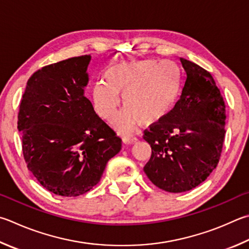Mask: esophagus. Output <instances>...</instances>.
<instances>
[{
	"label": "esophagus",
	"mask_w": 249,
	"mask_h": 249,
	"mask_svg": "<svg viewBox=\"0 0 249 249\" xmlns=\"http://www.w3.org/2000/svg\"><path fill=\"white\" fill-rule=\"evenodd\" d=\"M137 140L138 139L136 137H133V136H124L123 137V142H125V143H135Z\"/></svg>",
	"instance_id": "esophagus-1"
}]
</instances>
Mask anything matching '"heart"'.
Listing matches in <instances>:
<instances>
[{
	"mask_svg": "<svg viewBox=\"0 0 249 249\" xmlns=\"http://www.w3.org/2000/svg\"><path fill=\"white\" fill-rule=\"evenodd\" d=\"M180 87V74L171 60L122 62L105 71V81L92 86L91 99L103 120L113 121L123 97L124 114L115 122L123 133L133 130L139 122L149 126L161 121L173 107Z\"/></svg>",
	"mask_w": 249,
	"mask_h": 249,
	"instance_id": "b5f03b06",
	"label": "heart"
}]
</instances>
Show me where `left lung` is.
I'll use <instances>...</instances> for the list:
<instances>
[{
  "instance_id": "left-lung-1",
  "label": "left lung",
  "mask_w": 249,
  "mask_h": 249,
  "mask_svg": "<svg viewBox=\"0 0 249 249\" xmlns=\"http://www.w3.org/2000/svg\"><path fill=\"white\" fill-rule=\"evenodd\" d=\"M182 92L165 117L144 132L151 158L143 171L157 187L184 193L205 182L216 165L225 134V105L211 74L183 57Z\"/></svg>"
}]
</instances>
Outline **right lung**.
<instances>
[{
  "label": "right lung",
  "mask_w": 249,
  "mask_h": 249,
  "mask_svg": "<svg viewBox=\"0 0 249 249\" xmlns=\"http://www.w3.org/2000/svg\"><path fill=\"white\" fill-rule=\"evenodd\" d=\"M90 61V55H81L36 71L19 107L17 128L27 168L58 196L89 192L122 147L85 97Z\"/></svg>",
  "instance_id": "1"
}]
</instances>
